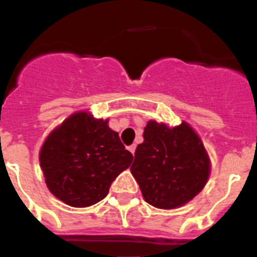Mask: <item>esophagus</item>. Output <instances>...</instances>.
I'll list each match as a JSON object with an SVG mask.
<instances>
[{
    "label": "esophagus",
    "instance_id": "34e87169",
    "mask_svg": "<svg viewBox=\"0 0 257 257\" xmlns=\"http://www.w3.org/2000/svg\"><path fill=\"white\" fill-rule=\"evenodd\" d=\"M128 151L131 153H132V155H135V151H136V147H135V145H129L128 147Z\"/></svg>",
    "mask_w": 257,
    "mask_h": 257
}]
</instances>
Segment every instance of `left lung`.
I'll use <instances>...</instances> for the list:
<instances>
[{
    "label": "left lung",
    "mask_w": 257,
    "mask_h": 257,
    "mask_svg": "<svg viewBox=\"0 0 257 257\" xmlns=\"http://www.w3.org/2000/svg\"><path fill=\"white\" fill-rule=\"evenodd\" d=\"M131 172L145 201L160 209L191 201L211 173V161L200 137L184 121L169 128L153 120L148 121Z\"/></svg>",
    "instance_id": "left-lung-1"
}]
</instances>
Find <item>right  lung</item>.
Here are the masks:
<instances>
[{"label":"right lung","mask_w":257,"mask_h":257,"mask_svg":"<svg viewBox=\"0 0 257 257\" xmlns=\"http://www.w3.org/2000/svg\"><path fill=\"white\" fill-rule=\"evenodd\" d=\"M108 120L88 112L69 116L46 137L40 165L49 191L70 207L84 208L108 195L110 184L132 164Z\"/></svg>","instance_id":"add662e5"}]
</instances>
